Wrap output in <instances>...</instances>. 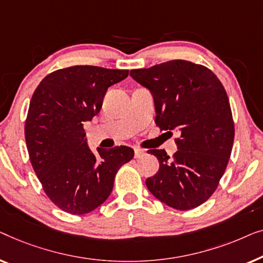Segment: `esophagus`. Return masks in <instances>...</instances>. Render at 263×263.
<instances>
[{
  "mask_svg": "<svg viewBox=\"0 0 263 263\" xmlns=\"http://www.w3.org/2000/svg\"><path fill=\"white\" fill-rule=\"evenodd\" d=\"M146 153H145V150H143V149H138V147H136L135 149V157L136 158H140V157H143L144 155H145Z\"/></svg>",
  "mask_w": 263,
  "mask_h": 263,
  "instance_id": "obj_1",
  "label": "esophagus"
}]
</instances>
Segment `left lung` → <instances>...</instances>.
Listing matches in <instances>:
<instances>
[{"label": "left lung", "mask_w": 263, "mask_h": 263, "mask_svg": "<svg viewBox=\"0 0 263 263\" xmlns=\"http://www.w3.org/2000/svg\"><path fill=\"white\" fill-rule=\"evenodd\" d=\"M130 76L153 94L161 130H175L177 151L154 149L160 169L147 177V190L176 210L200 206L217 190L234 144L235 126L223 84L204 65L174 59Z\"/></svg>", "instance_id": "8db88e82"}]
</instances>
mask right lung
I'll list each match as a JSON object with an SVG mask.
<instances>
[{"label":"right lung","instance_id":"1","mask_svg":"<svg viewBox=\"0 0 263 263\" xmlns=\"http://www.w3.org/2000/svg\"><path fill=\"white\" fill-rule=\"evenodd\" d=\"M128 70L75 65L47 75L29 102L25 138L32 167L50 200L71 214L95 210L109 197L120 167L135 156L128 146H88L83 124L102 107L108 87Z\"/></svg>","mask_w":263,"mask_h":263}]
</instances>
